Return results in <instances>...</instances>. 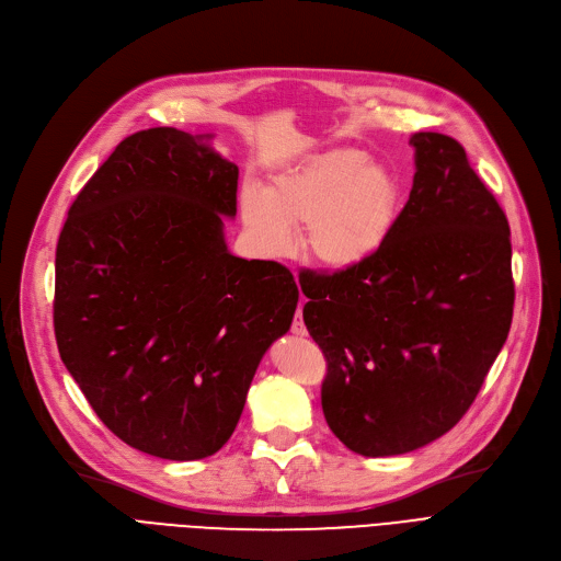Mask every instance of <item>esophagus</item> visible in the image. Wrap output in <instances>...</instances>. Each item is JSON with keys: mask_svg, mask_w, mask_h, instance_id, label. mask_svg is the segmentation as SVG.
I'll return each instance as SVG.
<instances>
[{"mask_svg": "<svg viewBox=\"0 0 561 561\" xmlns=\"http://www.w3.org/2000/svg\"><path fill=\"white\" fill-rule=\"evenodd\" d=\"M302 305H305V300H300L296 320H293V325H290V332L298 334V336H307V325H305V320H302Z\"/></svg>", "mask_w": 561, "mask_h": 561, "instance_id": "obj_1", "label": "esophagus"}]
</instances>
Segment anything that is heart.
<instances>
[{
	"label": "heart",
	"mask_w": 561,
	"mask_h": 561,
	"mask_svg": "<svg viewBox=\"0 0 561 561\" xmlns=\"http://www.w3.org/2000/svg\"><path fill=\"white\" fill-rule=\"evenodd\" d=\"M396 204L398 184L385 165L370 163L359 150H332L277 176L268 193L248 186L241 214L263 252H286L288 225H305V254L343 271L366 261L387 239Z\"/></svg>",
	"instance_id": "obj_1"
}]
</instances>
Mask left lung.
Segmentation results:
<instances>
[{
    "instance_id": "8db88e82",
    "label": "left lung",
    "mask_w": 561,
    "mask_h": 561,
    "mask_svg": "<svg viewBox=\"0 0 561 561\" xmlns=\"http://www.w3.org/2000/svg\"><path fill=\"white\" fill-rule=\"evenodd\" d=\"M416 174L362 263L300 273L302 316L328 362L322 414L364 457L416 450L478 398L514 313L510 222L459 140L419 131Z\"/></svg>"
}]
</instances>
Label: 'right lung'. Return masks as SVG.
Returning <instances> with one entry per match:
<instances>
[{"label": "right lung", "instance_id": "add662e5", "mask_svg": "<svg viewBox=\"0 0 561 561\" xmlns=\"http://www.w3.org/2000/svg\"><path fill=\"white\" fill-rule=\"evenodd\" d=\"M236 191L239 168L199 138L136 131L79 191L58 236V352L100 421L140 453H218L296 313L286 265L227 252Z\"/></svg>", "mask_w": 561, "mask_h": 561}]
</instances>
